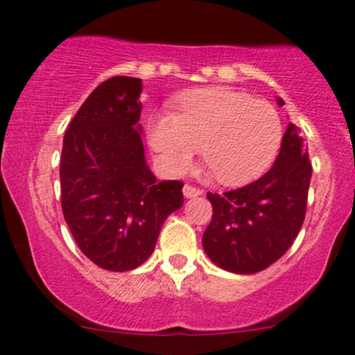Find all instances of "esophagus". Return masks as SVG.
<instances>
[{"mask_svg":"<svg viewBox=\"0 0 355 355\" xmlns=\"http://www.w3.org/2000/svg\"><path fill=\"white\" fill-rule=\"evenodd\" d=\"M182 193H184L186 198H195V196H200L202 195V189L196 188V186L193 184H184V188H182Z\"/></svg>","mask_w":355,"mask_h":355,"instance_id":"34e87169","label":"esophagus"}]
</instances>
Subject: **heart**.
<instances>
[{"instance_id": "heart-1", "label": "heart", "mask_w": 355, "mask_h": 355, "mask_svg": "<svg viewBox=\"0 0 355 355\" xmlns=\"http://www.w3.org/2000/svg\"><path fill=\"white\" fill-rule=\"evenodd\" d=\"M282 139V119L271 103L226 87L189 91L176 115L160 114L150 125L152 148L167 169L182 173L200 145L203 166L227 186L264 174Z\"/></svg>"}]
</instances>
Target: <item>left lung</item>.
Instances as JSON below:
<instances>
[{
  "label": "left lung",
  "mask_w": 355,
  "mask_h": 355,
  "mask_svg": "<svg viewBox=\"0 0 355 355\" xmlns=\"http://www.w3.org/2000/svg\"><path fill=\"white\" fill-rule=\"evenodd\" d=\"M311 176L304 139L288 124L264 176L223 195L207 193L214 214L202 245L210 261L236 275H254L278 261L304 224Z\"/></svg>",
  "instance_id": "1"
}]
</instances>
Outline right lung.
Here are the masks:
<instances>
[{
    "label": "right lung",
    "mask_w": 355,
    "mask_h": 355,
    "mask_svg": "<svg viewBox=\"0 0 355 355\" xmlns=\"http://www.w3.org/2000/svg\"><path fill=\"white\" fill-rule=\"evenodd\" d=\"M141 79L117 76L87 96L63 136L62 210L77 247L107 271L152 255L162 224L182 205L181 181H157L141 141Z\"/></svg>",
    "instance_id": "add662e5"
}]
</instances>
